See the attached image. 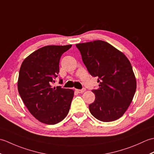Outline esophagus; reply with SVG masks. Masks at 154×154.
<instances>
[{
    "instance_id": "1",
    "label": "esophagus",
    "mask_w": 154,
    "mask_h": 154,
    "mask_svg": "<svg viewBox=\"0 0 154 154\" xmlns=\"http://www.w3.org/2000/svg\"><path fill=\"white\" fill-rule=\"evenodd\" d=\"M86 91L85 89H76V91L78 93H83L85 91Z\"/></svg>"
}]
</instances>
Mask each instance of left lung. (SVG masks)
I'll list each match as a JSON object with an SVG mask.
<instances>
[{"label":"left lung","instance_id":"1","mask_svg":"<svg viewBox=\"0 0 154 154\" xmlns=\"http://www.w3.org/2000/svg\"><path fill=\"white\" fill-rule=\"evenodd\" d=\"M84 64L99 88L93 90L94 103L89 111L97 120L112 122L125 113L136 90L135 75L128 59L122 51L102 40L76 44Z\"/></svg>","mask_w":154,"mask_h":154}]
</instances>
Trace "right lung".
<instances>
[{"mask_svg": "<svg viewBox=\"0 0 154 154\" xmlns=\"http://www.w3.org/2000/svg\"><path fill=\"white\" fill-rule=\"evenodd\" d=\"M72 45H46L29 55L19 71L18 90L32 115L40 122L55 124L69 111L74 91L52 87L60 72V60Z\"/></svg>", "mask_w": 154, "mask_h": 154, "instance_id": "1", "label": "right lung"}]
</instances>
